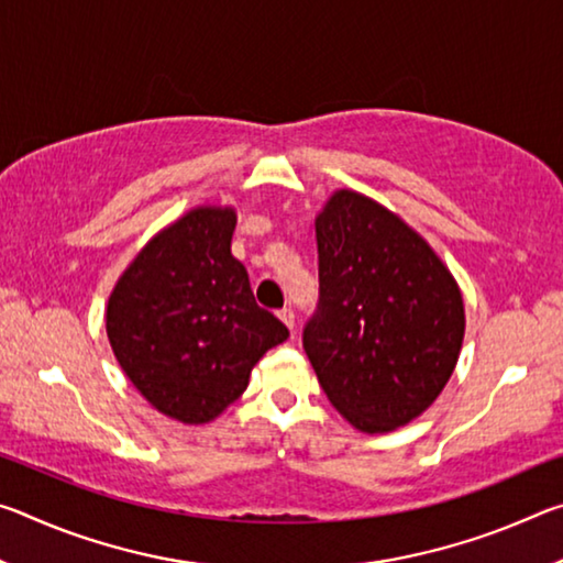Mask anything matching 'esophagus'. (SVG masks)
Wrapping results in <instances>:
<instances>
[{"mask_svg":"<svg viewBox=\"0 0 563 563\" xmlns=\"http://www.w3.org/2000/svg\"><path fill=\"white\" fill-rule=\"evenodd\" d=\"M278 318L285 322V325H288L290 330L295 328V310L292 308H283V310H278Z\"/></svg>","mask_w":563,"mask_h":563,"instance_id":"obj_1","label":"esophagus"}]
</instances>
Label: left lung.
Returning <instances> with one entry per match:
<instances>
[{"label":"left lung","instance_id":"left-lung-1","mask_svg":"<svg viewBox=\"0 0 563 563\" xmlns=\"http://www.w3.org/2000/svg\"><path fill=\"white\" fill-rule=\"evenodd\" d=\"M316 235L320 292L302 347L322 393L352 427L397 430L454 373L462 292L412 228L355 190L330 198Z\"/></svg>","mask_w":563,"mask_h":563}]
</instances>
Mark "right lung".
<instances>
[{"label":"right lung","instance_id":"add662e5","mask_svg":"<svg viewBox=\"0 0 563 563\" xmlns=\"http://www.w3.org/2000/svg\"><path fill=\"white\" fill-rule=\"evenodd\" d=\"M231 208H196L161 231L113 288L107 332L158 412L211 422L245 393L255 362L290 335L233 258Z\"/></svg>","mask_w":563,"mask_h":563}]
</instances>
